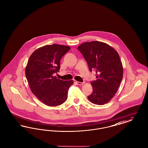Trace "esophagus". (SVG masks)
<instances>
[{
  "instance_id": "1",
  "label": "esophagus",
  "mask_w": 148,
  "mask_h": 148,
  "mask_svg": "<svg viewBox=\"0 0 148 148\" xmlns=\"http://www.w3.org/2000/svg\"><path fill=\"white\" fill-rule=\"evenodd\" d=\"M76 83L78 85H83L84 84V82H78V81H76Z\"/></svg>"
}]
</instances>
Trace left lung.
<instances>
[{
  "label": "left lung",
  "mask_w": 148,
  "mask_h": 148,
  "mask_svg": "<svg viewBox=\"0 0 148 148\" xmlns=\"http://www.w3.org/2000/svg\"><path fill=\"white\" fill-rule=\"evenodd\" d=\"M86 60L90 72L96 73V81L91 82L92 94L87 97L91 103L103 105L114 96L122 80L123 68L118 53L103 42H86L78 47Z\"/></svg>",
  "instance_id": "left-lung-1"
}]
</instances>
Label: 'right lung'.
<instances>
[{
  "label": "right lung",
  "mask_w": 148,
  "mask_h": 148,
  "mask_svg": "<svg viewBox=\"0 0 148 148\" xmlns=\"http://www.w3.org/2000/svg\"><path fill=\"white\" fill-rule=\"evenodd\" d=\"M70 49L55 44L46 45L33 52L28 60L25 76L29 86L32 93L48 106L64 103L73 84L72 80L63 81L53 75L60 70L61 59Z\"/></svg>",
  "instance_id": "1"
}]
</instances>
